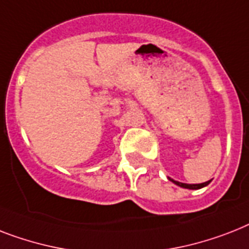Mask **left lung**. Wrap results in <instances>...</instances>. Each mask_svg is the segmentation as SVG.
<instances>
[{"label": "left lung", "mask_w": 249, "mask_h": 249, "mask_svg": "<svg viewBox=\"0 0 249 249\" xmlns=\"http://www.w3.org/2000/svg\"><path fill=\"white\" fill-rule=\"evenodd\" d=\"M170 179V178H169ZM173 183H175L177 185H179V187L181 188H187V189H199V188H203L206 187V185H209L210 183H211V180L206 181V183H201V184H185V183H180V181H177V180H173V179H170Z\"/></svg>", "instance_id": "left-lung-1"}]
</instances>
